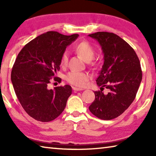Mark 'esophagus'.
Wrapping results in <instances>:
<instances>
[{"mask_svg":"<svg viewBox=\"0 0 156 156\" xmlns=\"http://www.w3.org/2000/svg\"><path fill=\"white\" fill-rule=\"evenodd\" d=\"M72 89L74 91H83V89L78 88V87H72Z\"/></svg>","mask_w":156,"mask_h":156,"instance_id":"esophagus-1","label":"esophagus"}]
</instances>
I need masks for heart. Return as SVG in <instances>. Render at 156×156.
Listing matches in <instances>:
<instances>
[{
    "label": "heart",
    "mask_w": 156,
    "mask_h": 156,
    "mask_svg": "<svg viewBox=\"0 0 156 156\" xmlns=\"http://www.w3.org/2000/svg\"><path fill=\"white\" fill-rule=\"evenodd\" d=\"M75 51L83 60L89 62L94 58L95 56V49L87 42H82L75 47ZM69 59L68 53L65 51L60 58V65L65 67L67 65ZM65 79L69 83L79 87H83L90 79L89 73L85 72H70L65 76Z\"/></svg>",
    "instance_id": "1"
}]
</instances>
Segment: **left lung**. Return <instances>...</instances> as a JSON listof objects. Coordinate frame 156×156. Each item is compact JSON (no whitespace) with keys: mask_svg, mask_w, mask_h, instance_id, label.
Listing matches in <instances>:
<instances>
[{"mask_svg":"<svg viewBox=\"0 0 156 156\" xmlns=\"http://www.w3.org/2000/svg\"><path fill=\"white\" fill-rule=\"evenodd\" d=\"M98 42L104 54V64L96 83L100 91H94L95 100L89 107L100 119L109 120L120 115L135 99L142 73L134 49L116 34L106 31L89 34ZM109 89L105 94L102 90Z\"/></svg>","mask_w":156,"mask_h":156,"instance_id":"8db88e82","label":"left lung"}]
</instances>
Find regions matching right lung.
<instances>
[{"mask_svg":"<svg viewBox=\"0 0 156 156\" xmlns=\"http://www.w3.org/2000/svg\"><path fill=\"white\" fill-rule=\"evenodd\" d=\"M78 36L47 31L26 44L18 54L12 83L21 106L35 120L50 122L64 111L72 87L65 84L49 89L48 84L60 70L62 54ZM54 80L61 81L58 77Z\"/></svg>","mask_w":156,"mask_h":156,"instance_id":"right-lung-1","label":"right lung"}]
</instances>
